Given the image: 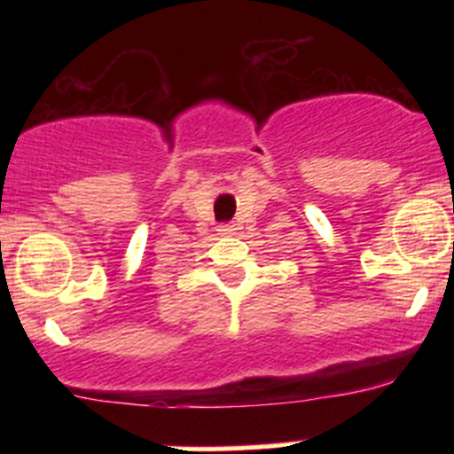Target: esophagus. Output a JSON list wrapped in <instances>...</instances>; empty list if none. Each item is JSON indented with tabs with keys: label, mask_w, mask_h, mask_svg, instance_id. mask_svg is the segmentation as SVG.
I'll list each match as a JSON object with an SVG mask.
<instances>
[{
	"label": "esophagus",
	"mask_w": 454,
	"mask_h": 454,
	"mask_svg": "<svg viewBox=\"0 0 454 454\" xmlns=\"http://www.w3.org/2000/svg\"><path fill=\"white\" fill-rule=\"evenodd\" d=\"M217 232H219V235H222V237H231L232 232H235V226H231V223H223V226L217 228Z\"/></svg>",
	"instance_id": "1"
}]
</instances>
